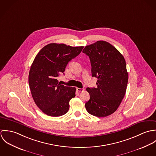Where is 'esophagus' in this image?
<instances>
[{"mask_svg":"<svg viewBox=\"0 0 156 156\" xmlns=\"http://www.w3.org/2000/svg\"><path fill=\"white\" fill-rule=\"evenodd\" d=\"M76 90L78 91V92H82V91H83L84 90V89L83 88H77Z\"/></svg>","mask_w":156,"mask_h":156,"instance_id":"esophagus-1","label":"esophagus"}]
</instances>
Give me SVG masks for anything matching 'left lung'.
I'll return each instance as SVG.
<instances>
[{
	"label": "left lung",
	"mask_w": 156,
	"mask_h": 156,
	"mask_svg": "<svg viewBox=\"0 0 156 156\" xmlns=\"http://www.w3.org/2000/svg\"><path fill=\"white\" fill-rule=\"evenodd\" d=\"M83 53L89 57L92 76L98 79L96 88H87L90 95L87 111L106 117L117 110L127 89L129 74L124 56L112 45L98 41L87 45Z\"/></svg>",
	"instance_id": "8db88e82"
}]
</instances>
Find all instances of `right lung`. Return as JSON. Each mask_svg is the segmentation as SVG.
I'll list each match as a JSON object with an SVG mask.
<instances>
[{"label":"right lung","mask_w":156,"mask_h":156,"mask_svg":"<svg viewBox=\"0 0 156 156\" xmlns=\"http://www.w3.org/2000/svg\"><path fill=\"white\" fill-rule=\"evenodd\" d=\"M83 48L50 43L35 58L29 73V85L35 104L45 114L59 116L69 110V102L76 96V89L60 84L57 79Z\"/></svg>","instance_id":"1"}]
</instances>
